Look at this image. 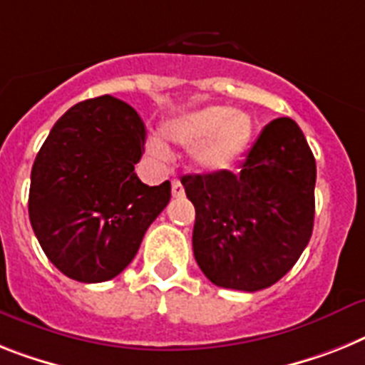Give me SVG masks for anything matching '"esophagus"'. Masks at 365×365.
Returning a JSON list of instances; mask_svg holds the SVG:
<instances>
[{"mask_svg": "<svg viewBox=\"0 0 365 365\" xmlns=\"http://www.w3.org/2000/svg\"><path fill=\"white\" fill-rule=\"evenodd\" d=\"M183 195H185V189H183L182 182H180L178 178H174L173 180V197L180 198V197H183Z\"/></svg>", "mask_w": 365, "mask_h": 365, "instance_id": "obj_1", "label": "esophagus"}]
</instances>
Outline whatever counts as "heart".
Instances as JSON below:
<instances>
[{
  "label": "heart",
  "instance_id": "b5f03b06",
  "mask_svg": "<svg viewBox=\"0 0 365 365\" xmlns=\"http://www.w3.org/2000/svg\"><path fill=\"white\" fill-rule=\"evenodd\" d=\"M163 135L170 143L192 150V159L206 173L226 170L240 159L252 137V122L245 113L230 106H206L173 116L163 124ZM150 154L165 159L167 146L154 139Z\"/></svg>",
  "mask_w": 365,
  "mask_h": 365
}]
</instances>
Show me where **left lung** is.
I'll return each mask as SVG.
<instances>
[{
    "instance_id": "1",
    "label": "left lung",
    "mask_w": 365,
    "mask_h": 365,
    "mask_svg": "<svg viewBox=\"0 0 365 365\" xmlns=\"http://www.w3.org/2000/svg\"><path fill=\"white\" fill-rule=\"evenodd\" d=\"M182 183L197 211L195 259L215 286L265 289L310 241L315 159L292 118L263 128L240 173L187 174Z\"/></svg>"
}]
</instances>
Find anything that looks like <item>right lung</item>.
<instances>
[{
	"mask_svg": "<svg viewBox=\"0 0 365 365\" xmlns=\"http://www.w3.org/2000/svg\"><path fill=\"white\" fill-rule=\"evenodd\" d=\"M145 122L109 94L76 103L36 154L29 220L42 250L72 280L120 274L170 200V182L148 187L135 174Z\"/></svg>",
	"mask_w": 365,
	"mask_h": 365,
	"instance_id": "right-lung-1",
	"label": "right lung"
}]
</instances>
